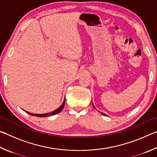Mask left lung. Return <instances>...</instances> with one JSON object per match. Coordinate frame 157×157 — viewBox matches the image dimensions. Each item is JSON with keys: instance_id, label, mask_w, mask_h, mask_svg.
I'll list each match as a JSON object with an SVG mask.
<instances>
[{"instance_id": "left-lung-1", "label": "left lung", "mask_w": 157, "mask_h": 157, "mask_svg": "<svg viewBox=\"0 0 157 157\" xmlns=\"http://www.w3.org/2000/svg\"><path fill=\"white\" fill-rule=\"evenodd\" d=\"M92 105H93V103H92ZM93 107H94V109H95V107H94V105H93ZM102 113V115H104V116H107V115H106V114H105V113Z\"/></svg>"}]
</instances>
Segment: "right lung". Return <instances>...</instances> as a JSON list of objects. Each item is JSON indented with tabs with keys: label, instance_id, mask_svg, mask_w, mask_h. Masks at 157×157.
Wrapping results in <instances>:
<instances>
[{
	"label": "right lung",
	"instance_id": "1",
	"mask_svg": "<svg viewBox=\"0 0 157 157\" xmlns=\"http://www.w3.org/2000/svg\"><path fill=\"white\" fill-rule=\"evenodd\" d=\"M64 105H65V99H64V100H63L62 105H61L60 107L57 109L55 110L54 111H52V112H51V113H44V114H34V113H29V112H28V111H26V112L30 114V115L34 116H36V117H46V116H53V115H55V114H57V113H59L60 111L63 109V107H64Z\"/></svg>",
	"mask_w": 157,
	"mask_h": 157
}]
</instances>
